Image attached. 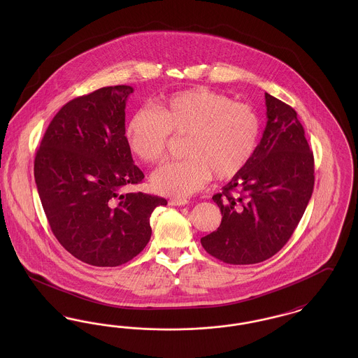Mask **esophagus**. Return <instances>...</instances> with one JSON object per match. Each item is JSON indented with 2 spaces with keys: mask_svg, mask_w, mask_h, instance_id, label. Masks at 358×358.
<instances>
[{
  "mask_svg": "<svg viewBox=\"0 0 358 358\" xmlns=\"http://www.w3.org/2000/svg\"><path fill=\"white\" fill-rule=\"evenodd\" d=\"M189 201L187 199H171L169 200V205H174V206H181V205H187Z\"/></svg>",
  "mask_w": 358,
  "mask_h": 358,
  "instance_id": "obj_1",
  "label": "esophagus"
}]
</instances>
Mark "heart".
<instances>
[{"label": "heart", "instance_id": "heart-1", "mask_svg": "<svg viewBox=\"0 0 358 358\" xmlns=\"http://www.w3.org/2000/svg\"><path fill=\"white\" fill-rule=\"evenodd\" d=\"M171 133L187 136V158L159 168L152 185L158 193L185 197L212 176L227 181L248 165L259 142L260 117L248 103L196 87L158 103L157 111L136 110L126 126V141L139 159L155 164L165 158Z\"/></svg>", "mask_w": 358, "mask_h": 358}]
</instances>
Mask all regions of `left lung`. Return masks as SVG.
I'll list each match as a JSON object with an SVG mask.
<instances>
[{
  "instance_id": "left-lung-1",
  "label": "left lung",
  "mask_w": 358,
  "mask_h": 358,
  "mask_svg": "<svg viewBox=\"0 0 358 358\" xmlns=\"http://www.w3.org/2000/svg\"><path fill=\"white\" fill-rule=\"evenodd\" d=\"M267 124L248 165L212 199L220 227L201 238L209 255L255 264L279 252L301 222L314 189V157L296 111L266 94Z\"/></svg>"
}]
</instances>
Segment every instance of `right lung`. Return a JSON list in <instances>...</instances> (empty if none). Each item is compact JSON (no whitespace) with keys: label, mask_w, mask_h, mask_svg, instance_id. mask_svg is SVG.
<instances>
[{"label":"right lung","mask_w":358,"mask_h":358,"mask_svg":"<svg viewBox=\"0 0 358 358\" xmlns=\"http://www.w3.org/2000/svg\"><path fill=\"white\" fill-rule=\"evenodd\" d=\"M130 85L103 87L66 103L34 157V180L52 232L71 255L96 267H117L152 236L150 216L162 197L120 193L142 182L126 141Z\"/></svg>","instance_id":"1"}]
</instances>
